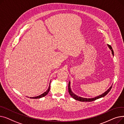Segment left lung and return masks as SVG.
<instances>
[{
    "label": "left lung",
    "instance_id": "1",
    "mask_svg": "<svg viewBox=\"0 0 124 124\" xmlns=\"http://www.w3.org/2000/svg\"><path fill=\"white\" fill-rule=\"evenodd\" d=\"M108 47L109 49L111 50L112 51V53L113 54V55L114 56V51H113V50L111 47V46H110L108 44ZM112 85L110 86L107 91L106 92H105L104 93H103L102 94L99 95V96H97L95 97H93V98H84V97H80V96H77V95H76L75 94H74L73 92L71 90V87H70V82L69 81V84H68V92L70 94V95L72 96L73 98L74 99H75V100H77V101H95L97 99H100V98H101V97H104L105 96H106L109 92V91L110 90V89H111L112 88Z\"/></svg>",
    "mask_w": 124,
    "mask_h": 124
}]
</instances>
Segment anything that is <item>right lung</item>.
<instances>
[{"instance_id":"right-lung-1","label":"right lung","mask_w":124,"mask_h":124,"mask_svg":"<svg viewBox=\"0 0 124 124\" xmlns=\"http://www.w3.org/2000/svg\"><path fill=\"white\" fill-rule=\"evenodd\" d=\"M50 84H49V86L48 89L47 90V91H46V92H45V93H42V94H41V95H38V96H35V97H30V98H31V99H40V98H41V97H43L46 96V95L48 93H49V90H50Z\"/></svg>"}]
</instances>
